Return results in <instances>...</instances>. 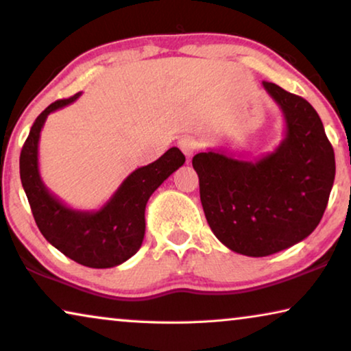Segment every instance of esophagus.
Returning a JSON list of instances; mask_svg holds the SVG:
<instances>
[{"mask_svg": "<svg viewBox=\"0 0 351 351\" xmlns=\"http://www.w3.org/2000/svg\"><path fill=\"white\" fill-rule=\"evenodd\" d=\"M179 147L186 158H191L195 155V152L198 150V142L191 137H182L179 141Z\"/></svg>", "mask_w": 351, "mask_h": 351, "instance_id": "1", "label": "esophagus"}]
</instances>
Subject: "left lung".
Here are the masks:
<instances>
[{
    "instance_id": "1",
    "label": "left lung",
    "mask_w": 351,
    "mask_h": 351,
    "mask_svg": "<svg viewBox=\"0 0 351 351\" xmlns=\"http://www.w3.org/2000/svg\"><path fill=\"white\" fill-rule=\"evenodd\" d=\"M285 118L275 150L247 161L225 148L198 153L193 169L213 233L233 252L265 257L318 227L334 185V150L305 99L263 81Z\"/></svg>"
}]
</instances>
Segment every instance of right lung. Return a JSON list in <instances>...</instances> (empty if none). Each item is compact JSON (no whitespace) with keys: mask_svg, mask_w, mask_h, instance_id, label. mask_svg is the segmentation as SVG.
Segmentation results:
<instances>
[{"mask_svg":"<svg viewBox=\"0 0 351 351\" xmlns=\"http://www.w3.org/2000/svg\"><path fill=\"white\" fill-rule=\"evenodd\" d=\"M80 95L81 93L57 100L35 119L21 152V180L38 228L52 246L84 267L112 268L121 265L141 249L147 201L184 165L185 156L172 147L152 165L131 172L100 209L70 208L52 195L41 179L38 143L49 113L75 102Z\"/></svg>","mask_w":351,"mask_h":351,"instance_id":"right-lung-1","label":"right lung"}]
</instances>
